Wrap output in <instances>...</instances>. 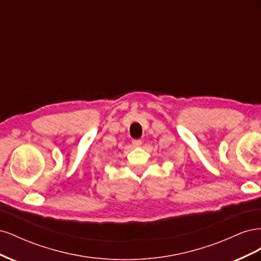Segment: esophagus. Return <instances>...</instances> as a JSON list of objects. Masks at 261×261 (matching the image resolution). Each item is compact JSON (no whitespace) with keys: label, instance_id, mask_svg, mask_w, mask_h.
<instances>
[{"label":"esophagus","instance_id":"obj_1","mask_svg":"<svg viewBox=\"0 0 261 261\" xmlns=\"http://www.w3.org/2000/svg\"><path fill=\"white\" fill-rule=\"evenodd\" d=\"M141 145H143V141H141L140 139H134L133 140V146L134 147H140Z\"/></svg>","mask_w":261,"mask_h":261}]
</instances>
